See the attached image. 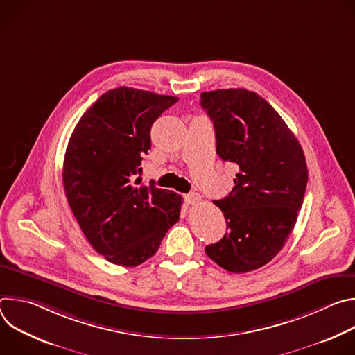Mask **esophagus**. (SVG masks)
<instances>
[{"mask_svg":"<svg viewBox=\"0 0 355 355\" xmlns=\"http://www.w3.org/2000/svg\"><path fill=\"white\" fill-rule=\"evenodd\" d=\"M184 199H185L187 204L193 205V204H198V202L200 200V195L196 193V192H189V193L184 195Z\"/></svg>","mask_w":355,"mask_h":355,"instance_id":"34e87169","label":"esophagus"}]
</instances>
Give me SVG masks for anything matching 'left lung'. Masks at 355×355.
Masks as SVG:
<instances>
[{
  "mask_svg": "<svg viewBox=\"0 0 355 355\" xmlns=\"http://www.w3.org/2000/svg\"><path fill=\"white\" fill-rule=\"evenodd\" d=\"M200 107L214 122L216 153L239 166L232 192L214 200L227 233L205 251L229 272L257 270L282 250L296 223L308 184L305 155L279 114L256 92H202Z\"/></svg>",
  "mask_w": 355,
  "mask_h": 355,
  "instance_id": "obj_1",
  "label": "left lung"
}]
</instances>
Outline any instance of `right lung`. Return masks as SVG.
Returning a JSON list of instances; mask_svg holds the SVG:
<instances>
[{
    "label": "right lung",
    "instance_id": "1",
    "mask_svg": "<svg viewBox=\"0 0 355 355\" xmlns=\"http://www.w3.org/2000/svg\"><path fill=\"white\" fill-rule=\"evenodd\" d=\"M178 101L119 87L101 95L71 133L63 163L69 205L89 244L110 263L136 267L178 222L181 195L141 185L150 129Z\"/></svg>",
    "mask_w": 355,
    "mask_h": 355
}]
</instances>
